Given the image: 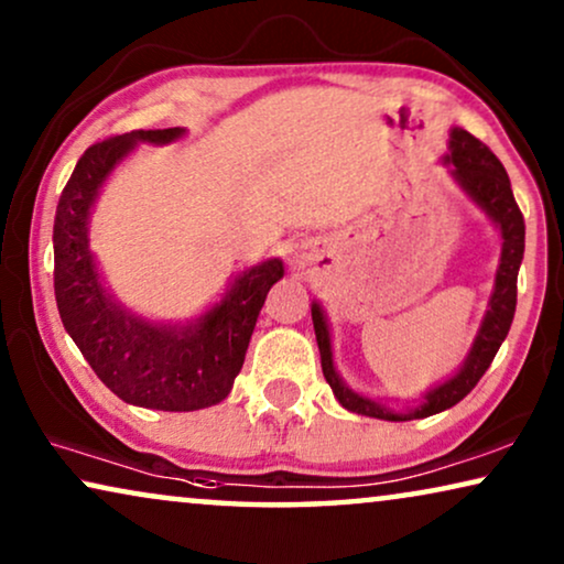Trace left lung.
Segmentation results:
<instances>
[{
    "label": "left lung",
    "mask_w": 564,
    "mask_h": 564,
    "mask_svg": "<svg viewBox=\"0 0 564 564\" xmlns=\"http://www.w3.org/2000/svg\"><path fill=\"white\" fill-rule=\"evenodd\" d=\"M446 161L454 166L452 174L469 197L482 207L485 213L496 220L503 236V251H500V267L496 274V290H492L490 307L485 313V321L477 334L473 351L465 359V367L459 369L452 380L438 384L426 395V403L415 408L411 413H390L375 400H367L351 392L336 375L334 359H330V338L328 326L323 318V311L318 303H313V328L315 338H318L321 349V367L323 377L334 390L346 411L372 415V419H388V421H411V419H426V415L442 413L446 408L457 405L469 390L480 382V377L488 372V367L496 359V354L508 336V328L513 323L516 313V280H519V267L523 259V236H527V226H523V215L513 199L511 180H508L503 164H500L496 153H492L482 141L469 135L467 130L454 128L452 130V153Z\"/></svg>",
    "instance_id": "obj_1"
}]
</instances>
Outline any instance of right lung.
Here are the masks:
<instances>
[{"label":"right lung","mask_w":564,"mask_h":564,"mask_svg":"<svg viewBox=\"0 0 564 564\" xmlns=\"http://www.w3.org/2000/svg\"><path fill=\"white\" fill-rule=\"evenodd\" d=\"M182 128L135 130L91 143L61 192L53 220V290L61 321L95 375L120 400L156 411H199L234 388L280 259L238 274L234 288L192 326H153L107 295L89 253V210L115 164L135 141L169 143Z\"/></svg>","instance_id":"1"}]
</instances>
